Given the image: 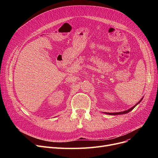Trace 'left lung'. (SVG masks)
Here are the masks:
<instances>
[{"label": "left lung", "instance_id": "obj_1", "mask_svg": "<svg viewBox=\"0 0 158 158\" xmlns=\"http://www.w3.org/2000/svg\"><path fill=\"white\" fill-rule=\"evenodd\" d=\"M143 98L141 99V100L136 104H135L134 106H132L131 108H130V109H129V110H126V111H122V112H117V113H106V112H104L103 113H105V114H110V115H118V114H126V113H129V112H130L131 111H132V110H133L135 107L141 102L142 101V100L143 99Z\"/></svg>", "mask_w": 158, "mask_h": 158}]
</instances>
